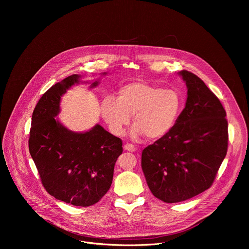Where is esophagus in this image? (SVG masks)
Wrapping results in <instances>:
<instances>
[{
  "label": "esophagus",
  "instance_id": "obj_1",
  "mask_svg": "<svg viewBox=\"0 0 249 249\" xmlns=\"http://www.w3.org/2000/svg\"><path fill=\"white\" fill-rule=\"evenodd\" d=\"M124 148L125 150H128V151H131V152H133V151L136 150V147H135L132 143H129V142L125 143V144L124 145Z\"/></svg>",
  "mask_w": 249,
  "mask_h": 249
}]
</instances>
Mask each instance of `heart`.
<instances>
[{"label": "heart", "instance_id": "b5f03b06", "mask_svg": "<svg viewBox=\"0 0 249 249\" xmlns=\"http://www.w3.org/2000/svg\"><path fill=\"white\" fill-rule=\"evenodd\" d=\"M183 107V99L176 89H164L145 82H132L121 87L118 98L107 96L100 111L110 131L123 136L133 115V137L145 135L158 139L176 124Z\"/></svg>", "mask_w": 249, "mask_h": 249}]
</instances>
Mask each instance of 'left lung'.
Listing matches in <instances>:
<instances>
[{
    "instance_id": "8db88e82",
    "label": "left lung",
    "mask_w": 249,
    "mask_h": 249,
    "mask_svg": "<svg viewBox=\"0 0 249 249\" xmlns=\"http://www.w3.org/2000/svg\"><path fill=\"white\" fill-rule=\"evenodd\" d=\"M188 97L174 127L142 152V170L152 195L167 203L209 189L226 155L228 123L221 103L195 73L179 72Z\"/></svg>"
}]
</instances>
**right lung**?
<instances>
[{
	"instance_id": "1",
	"label": "right lung",
	"mask_w": 249,
	"mask_h": 249,
	"mask_svg": "<svg viewBox=\"0 0 249 249\" xmlns=\"http://www.w3.org/2000/svg\"><path fill=\"white\" fill-rule=\"evenodd\" d=\"M79 75L72 74L43 94L33 113L29 149L42 185L58 200L88 207L99 202L112 184L123 142L100 124L84 133L68 130L54 117L60 97ZM98 81L92 83V87Z\"/></svg>"
}]
</instances>
